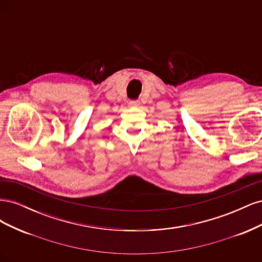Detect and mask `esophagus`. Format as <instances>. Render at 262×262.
<instances>
[{
	"instance_id": "34e87169",
	"label": "esophagus",
	"mask_w": 262,
	"mask_h": 262,
	"mask_svg": "<svg viewBox=\"0 0 262 262\" xmlns=\"http://www.w3.org/2000/svg\"><path fill=\"white\" fill-rule=\"evenodd\" d=\"M130 106L131 107H139L140 101L139 100H132V101H130Z\"/></svg>"
}]
</instances>
